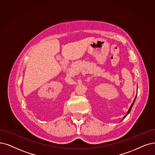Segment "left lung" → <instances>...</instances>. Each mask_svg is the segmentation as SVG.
<instances>
[{
    "instance_id": "8db88e82",
    "label": "left lung",
    "mask_w": 155,
    "mask_h": 155,
    "mask_svg": "<svg viewBox=\"0 0 155 155\" xmlns=\"http://www.w3.org/2000/svg\"><path fill=\"white\" fill-rule=\"evenodd\" d=\"M137 96V95H136ZM135 98H136V97H135V98H134V101H133V102H132V105H131V106L130 107V108H129V109H128V112H127V115H125L124 117H123V120L125 118V117L130 113V110H131V109H132V107H133V106H134V102H135Z\"/></svg>"
}]
</instances>
